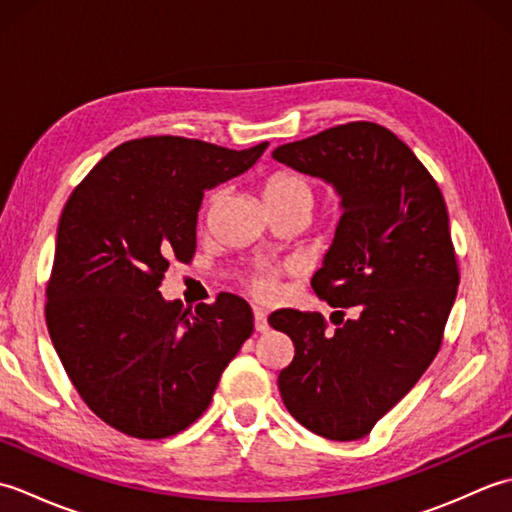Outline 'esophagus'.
I'll return each instance as SVG.
<instances>
[{
  "instance_id": "obj_1",
  "label": "esophagus",
  "mask_w": 512,
  "mask_h": 512,
  "mask_svg": "<svg viewBox=\"0 0 512 512\" xmlns=\"http://www.w3.org/2000/svg\"><path fill=\"white\" fill-rule=\"evenodd\" d=\"M253 314H255V330L266 332L268 330V314L262 308H255Z\"/></svg>"
}]
</instances>
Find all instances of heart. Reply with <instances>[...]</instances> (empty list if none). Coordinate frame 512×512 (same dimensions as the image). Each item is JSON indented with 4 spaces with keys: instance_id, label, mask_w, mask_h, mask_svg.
I'll use <instances>...</instances> for the list:
<instances>
[{
    "instance_id": "heart-1",
    "label": "heart",
    "mask_w": 512,
    "mask_h": 512,
    "mask_svg": "<svg viewBox=\"0 0 512 512\" xmlns=\"http://www.w3.org/2000/svg\"><path fill=\"white\" fill-rule=\"evenodd\" d=\"M264 202L268 209H286V206H299L310 213L314 204V189L306 176L295 171H281L268 178L264 187ZM215 204V195L209 200V209ZM279 288L277 273L273 270H257L250 277V290L257 297H273Z\"/></svg>"
}]
</instances>
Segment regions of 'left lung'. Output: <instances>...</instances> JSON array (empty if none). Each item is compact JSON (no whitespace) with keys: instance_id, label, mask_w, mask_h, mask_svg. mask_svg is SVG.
<instances>
[{"instance_id":"obj_1","label":"left lung","mask_w":512,"mask_h":512,"mask_svg":"<svg viewBox=\"0 0 512 512\" xmlns=\"http://www.w3.org/2000/svg\"><path fill=\"white\" fill-rule=\"evenodd\" d=\"M273 158L341 198L312 288L332 308H354L345 321L339 310L334 332L319 312L270 314L268 323L295 343L279 394L317 436L365 438L440 350L460 284L447 204L416 154L376 123L325 129L277 147Z\"/></svg>"}]
</instances>
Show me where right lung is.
<instances>
[{"label":"right lung","mask_w":512,"mask_h":512,"mask_svg":"<svg viewBox=\"0 0 512 512\" xmlns=\"http://www.w3.org/2000/svg\"><path fill=\"white\" fill-rule=\"evenodd\" d=\"M266 147L129 140L63 206L46 290L48 332L85 405L127 436L158 440L187 429L253 334L242 297L222 292L191 312L158 288L171 259L189 262L195 253L204 191L242 176Z\"/></svg>","instance_id":"obj_1"}]
</instances>
